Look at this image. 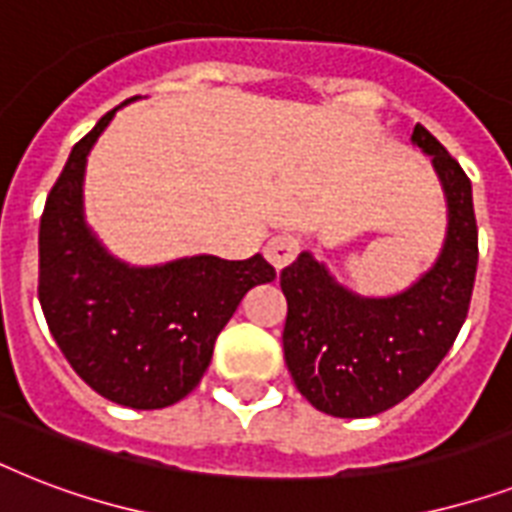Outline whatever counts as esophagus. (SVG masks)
<instances>
[{"mask_svg": "<svg viewBox=\"0 0 512 512\" xmlns=\"http://www.w3.org/2000/svg\"><path fill=\"white\" fill-rule=\"evenodd\" d=\"M297 252H300V239H297L295 233H276V236H271V241L265 244V257H268V263H271L276 271L287 268V265L297 257Z\"/></svg>", "mask_w": 512, "mask_h": 512, "instance_id": "esophagus-1", "label": "esophagus"}]
</instances>
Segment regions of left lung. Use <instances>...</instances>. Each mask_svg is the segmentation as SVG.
Instances as JSON below:
<instances>
[{"label": "left lung", "mask_w": 512, "mask_h": 512, "mask_svg": "<svg viewBox=\"0 0 512 512\" xmlns=\"http://www.w3.org/2000/svg\"><path fill=\"white\" fill-rule=\"evenodd\" d=\"M412 143L433 159L449 207L444 249L428 273L398 295L361 297L311 252L281 271L284 358L297 390L332 417H372L404 401L441 364L468 316L478 265L470 180L422 124Z\"/></svg>", "instance_id": "left-lung-1"}]
</instances>
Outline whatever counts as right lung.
<instances>
[{
  "label": "right lung",
  "instance_id": "1",
  "mask_svg": "<svg viewBox=\"0 0 512 512\" xmlns=\"http://www.w3.org/2000/svg\"><path fill=\"white\" fill-rule=\"evenodd\" d=\"M108 111L74 146L39 223V303L52 337L92 390L132 409L177 404L207 372L241 297L276 279L263 255H196L132 265L108 255L84 223L82 183Z\"/></svg>",
  "mask_w": 512,
  "mask_h": 512
}]
</instances>
